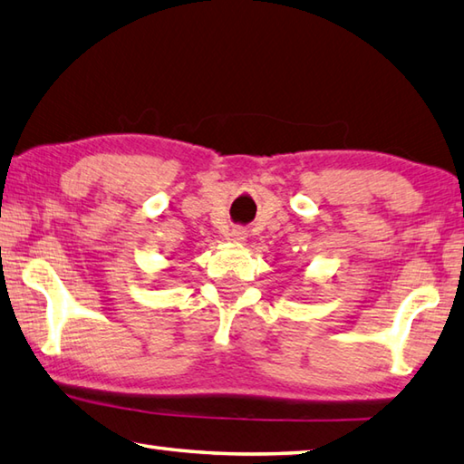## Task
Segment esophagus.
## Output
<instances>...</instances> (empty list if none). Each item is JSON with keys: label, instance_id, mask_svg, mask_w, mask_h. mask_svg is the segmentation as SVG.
<instances>
[{"label": "esophagus", "instance_id": "esophagus-1", "mask_svg": "<svg viewBox=\"0 0 464 464\" xmlns=\"http://www.w3.org/2000/svg\"><path fill=\"white\" fill-rule=\"evenodd\" d=\"M246 237H247V231L243 229V227H233L231 233H229V239H231L233 243H241V241H246Z\"/></svg>", "mask_w": 464, "mask_h": 464}]
</instances>
